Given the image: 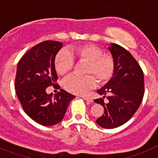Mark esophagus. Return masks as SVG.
<instances>
[{
  "instance_id": "esophagus-1",
  "label": "esophagus",
  "mask_w": 158,
  "mask_h": 158,
  "mask_svg": "<svg viewBox=\"0 0 158 158\" xmlns=\"http://www.w3.org/2000/svg\"><path fill=\"white\" fill-rule=\"evenodd\" d=\"M81 97L83 98V99L87 100V101H89V102L92 101V99H91V97H89V96H87V95H81Z\"/></svg>"
}]
</instances>
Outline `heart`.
Returning a JSON list of instances; mask_svg holds the SVG:
<instances>
[{
	"instance_id": "obj_1",
	"label": "heart",
	"mask_w": 158,
	"mask_h": 158,
	"mask_svg": "<svg viewBox=\"0 0 158 158\" xmlns=\"http://www.w3.org/2000/svg\"><path fill=\"white\" fill-rule=\"evenodd\" d=\"M71 55L79 62L87 63L86 76L71 75L65 79L63 87L74 94L83 95L99 83H105L111 79L115 71V62L111 54H104L103 49L93 44L78 46L70 50ZM74 61L67 51L60 50L54 59V67L58 74L67 75L72 70Z\"/></svg>"
}]
</instances>
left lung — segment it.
I'll return each instance as SVG.
<instances>
[{"label": "left lung", "instance_id": "1", "mask_svg": "<svg viewBox=\"0 0 158 158\" xmlns=\"http://www.w3.org/2000/svg\"><path fill=\"white\" fill-rule=\"evenodd\" d=\"M115 62L112 78L97 93L103 98L94 99L104 108L96 120L99 126L114 128L125 124L140 107L144 93V73L132 54L124 47L112 43L108 47ZM106 97L109 102L105 104Z\"/></svg>", "mask_w": 158, "mask_h": 158}]
</instances>
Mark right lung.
Masks as SVG:
<instances>
[{
    "label": "right lung",
    "instance_id": "obj_1",
    "mask_svg": "<svg viewBox=\"0 0 158 158\" xmlns=\"http://www.w3.org/2000/svg\"><path fill=\"white\" fill-rule=\"evenodd\" d=\"M63 44L45 41L32 47L20 59L15 78L16 94L21 105L32 120L44 126H51L63 120L75 95L60 89L47 94L50 86L59 87L54 59Z\"/></svg>",
    "mask_w": 158,
    "mask_h": 158
}]
</instances>
